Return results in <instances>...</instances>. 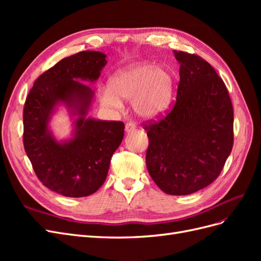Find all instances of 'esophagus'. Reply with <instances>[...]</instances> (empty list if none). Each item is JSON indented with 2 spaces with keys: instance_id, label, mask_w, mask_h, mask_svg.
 I'll list each match as a JSON object with an SVG mask.
<instances>
[{
  "instance_id": "obj_1",
  "label": "esophagus",
  "mask_w": 261,
  "mask_h": 261,
  "mask_svg": "<svg viewBox=\"0 0 261 261\" xmlns=\"http://www.w3.org/2000/svg\"><path fill=\"white\" fill-rule=\"evenodd\" d=\"M135 129H136V124L134 123V122H128L127 124L125 125V130L127 132V133L133 132V130H135Z\"/></svg>"
}]
</instances>
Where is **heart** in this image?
Masks as SVG:
<instances>
[{
  "label": "heart",
  "mask_w": 261,
  "mask_h": 261,
  "mask_svg": "<svg viewBox=\"0 0 261 261\" xmlns=\"http://www.w3.org/2000/svg\"><path fill=\"white\" fill-rule=\"evenodd\" d=\"M174 81L168 69L151 63H138L118 72L110 81V90L102 100L110 107L121 106L122 99H132V108L138 116L155 118L171 105Z\"/></svg>",
  "instance_id": "heart-1"
}]
</instances>
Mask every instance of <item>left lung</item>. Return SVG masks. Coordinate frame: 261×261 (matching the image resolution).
<instances>
[{
	"label": "left lung",
	"instance_id": "1",
	"mask_svg": "<svg viewBox=\"0 0 261 261\" xmlns=\"http://www.w3.org/2000/svg\"><path fill=\"white\" fill-rule=\"evenodd\" d=\"M174 54L180 64L175 105L143 125L150 176L164 193L183 196L220 175L232 151L234 117L230 94L215 68L199 55Z\"/></svg>",
	"mask_w": 261,
	"mask_h": 261
}]
</instances>
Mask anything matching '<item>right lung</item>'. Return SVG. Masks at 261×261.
Masks as SVG:
<instances>
[{"label":"right lung","mask_w":261,"mask_h":261,"mask_svg":"<svg viewBox=\"0 0 261 261\" xmlns=\"http://www.w3.org/2000/svg\"><path fill=\"white\" fill-rule=\"evenodd\" d=\"M107 64L106 54L83 51L61 60L39 76L23 107L22 141L37 177L51 191L85 197L105 183L110 162L124 137L121 121L86 118L93 91L76 78L93 82ZM59 101L79 115L74 138L58 143L47 129Z\"/></svg>","instance_id":"obj_1"}]
</instances>
